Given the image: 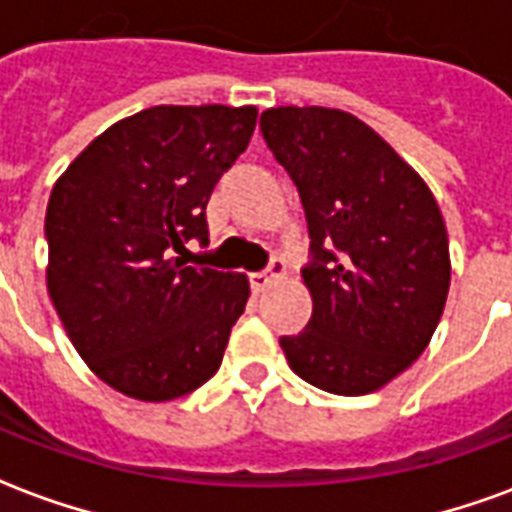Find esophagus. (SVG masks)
<instances>
[{
  "label": "esophagus",
  "instance_id": "esophagus-1",
  "mask_svg": "<svg viewBox=\"0 0 512 512\" xmlns=\"http://www.w3.org/2000/svg\"><path fill=\"white\" fill-rule=\"evenodd\" d=\"M284 273H287V268H284V263H273L268 271H260V273H249V284H252V290L255 292H263L268 284L273 282V279H282Z\"/></svg>",
  "mask_w": 512,
  "mask_h": 512
}]
</instances>
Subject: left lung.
Instances as JSON below:
<instances>
[{
    "label": "left lung",
    "instance_id": "8db88e82",
    "mask_svg": "<svg viewBox=\"0 0 512 512\" xmlns=\"http://www.w3.org/2000/svg\"><path fill=\"white\" fill-rule=\"evenodd\" d=\"M260 131L300 193L311 236L303 268L314 311L282 335L303 381L333 395L376 392L419 360L451 284L448 233L424 179L360 117L273 107Z\"/></svg>",
    "mask_w": 512,
    "mask_h": 512
}]
</instances>
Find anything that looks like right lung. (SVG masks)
Returning <instances> with one entry per match:
<instances>
[{
  "instance_id": "obj_1",
  "label": "right lung",
  "mask_w": 512,
  "mask_h": 512,
  "mask_svg": "<svg viewBox=\"0 0 512 512\" xmlns=\"http://www.w3.org/2000/svg\"><path fill=\"white\" fill-rule=\"evenodd\" d=\"M255 107L161 104L117 120L53 185L48 292L88 368L117 392L166 403L217 373L244 314V273L193 268L206 204L247 150Z\"/></svg>"
}]
</instances>
